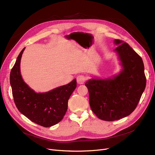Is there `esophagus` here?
Here are the masks:
<instances>
[{"label": "esophagus", "mask_w": 155, "mask_h": 155, "mask_svg": "<svg viewBox=\"0 0 155 155\" xmlns=\"http://www.w3.org/2000/svg\"><path fill=\"white\" fill-rule=\"evenodd\" d=\"M86 77L84 75H79L77 77V82L79 84H83L86 80Z\"/></svg>", "instance_id": "obj_1"}]
</instances>
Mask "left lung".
I'll return each mask as SVG.
<instances>
[{
  "instance_id": "8db88e82",
  "label": "left lung",
  "mask_w": 155,
  "mask_h": 155,
  "mask_svg": "<svg viewBox=\"0 0 155 155\" xmlns=\"http://www.w3.org/2000/svg\"><path fill=\"white\" fill-rule=\"evenodd\" d=\"M114 42L118 45L114 51L121 61V71L113 78L92 79L85 83L92 112L105 121L118 120L132 113L146 85L142 58L123 41Z\"/></svg>"
}]
</instances>
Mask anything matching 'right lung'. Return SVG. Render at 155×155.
Masks as SVG:
<instances>
[{"instance_id": "right-lung-1", "label": "right lung", "mask_w": 155, "mask_h": 155, "mask_svg": "<svg viewBox=\"0 0 155 155\" xmlns=\"http://www.w3.org/2000/svg\"><path fill=\"white\" fill-rule=\"evenodd\" d=\"M23 48L10 72V85L15 104L33 122L45 127L59 123L67 110L68 101L77 86L76 79L47 92L37 93L23 81L20 64Z\"/></svg>"}]
</instances>
